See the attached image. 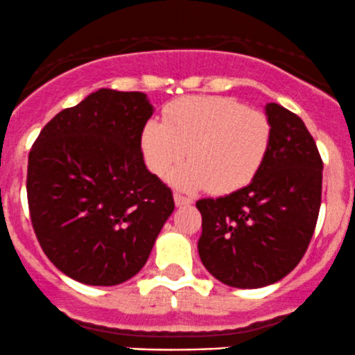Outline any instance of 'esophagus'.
<instances>
[{
  "label": "esophagus",
  "instance_id": "esophagus-1",
  "mask_svg": "<svg viewBox=\"0 0 355 355\" xmlns=\"http://www.w3.org/2000/svg\"><path fill=\"white\" fill-rule=\"evenodd\" d=\"M174 202H176V206H186V205H191L193 199L188 196H182V194L179 193H174Z\"/></svg>",
  "mask_w": 355,
  "mask_h": 355
}]
</instances>
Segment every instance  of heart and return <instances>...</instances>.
<instances>
[{
    "instance_id": "1",
    "label": "heart",
    "mask_w": 355,
    "mask_h": 355,
    "mask_svg": "<svg viewBox=\"0 0 355 355\" xmlns=\"http://www.w3.org/2000/svg\"><path fill=\"white\" fill-rule=\"evenodd\" d=\"M272 146V124L263 112L236 98L191 95L169 103L164 124L149 121L141 134L147 169L162 178L186 156L169 181L179 189L230 194L257 178Z\"/></svg>"
}]
</instances>
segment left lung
<instances>
[{"label": "left lung", "instance_id": "left-lung-1", "mask_svg": "<svg viewBox=\"0 0 355 355\" xmlns=\"http://www.w3.org/2000/svg\"><path fill=\"white\" fill-rule=\"evenodd\" d=\"M272 146L257 178L218 199H199L202 233L198 252L216 280L260 288L300 263L322 201V164L315 141L298 115L266 103Z\"/></svg>", "mask_w": 355, "mask_h": 355}]
</instances>
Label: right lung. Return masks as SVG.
<instances>
[{
	"label": "right lung",
	"instance_id": "add662e5",
	"mask_svg": "<svg viewBox=\"0 0 355 355\" xmlns=\"http://www.w3.org/2000/svg\"><path fill=\"white\" fill-rule=\"evenodd\" d=\"M153 112L142 92L101 89L55 115L31 147L26 194L35 234L51 263L80 284L132 278L174 211L173 191L142 157Z\"/></svg>",
	"mask_w": 355,
	"mask_h": 355
}]
</instances>
